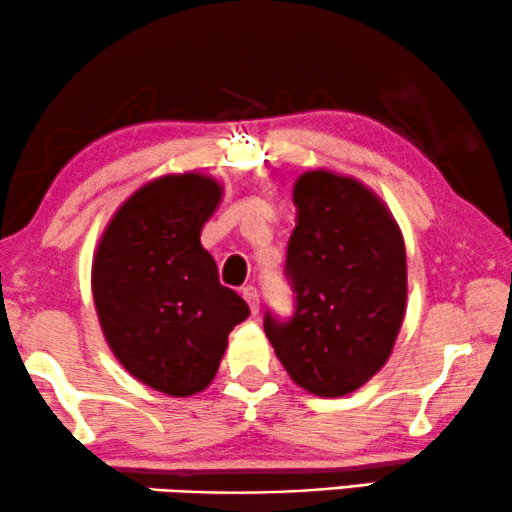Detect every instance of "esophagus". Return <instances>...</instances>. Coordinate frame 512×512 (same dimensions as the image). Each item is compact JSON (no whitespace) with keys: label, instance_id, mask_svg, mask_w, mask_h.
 Here are the masks:
<instances>
[{"label":"esophagus","instance_id":"34e87169","mask_svg":"<svg viewBox=\"0 0 512 512\" xmlns=\"http://www.w3.org/2000/svg\"><path fill=\"white\" fill-rule=\"evenodd\" d=\"M241 294H243V299L248 301L250 311L259 313V292H257V287H255V285H246V287H243V290H241Z\"/></svg>","mask_w":512,"mask_h":512}]
</instances>
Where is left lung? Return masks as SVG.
<instances>
[{"label":"left lung","instance_id":"1","mask_svg":"<svg viewBox=\"0 0 512 512\" xmlns=\"http://www.w3.org/2000/svg\"><path fill=\"white\" fill-rule=\"evenodd\" d=\"M297 225L285 278L294 313H264L290 378L318 397H343L383 369L406 313V246L397 222L355 178L306 171L294 183Z\"/></svg>","mask_w":512,"mask_h":512}]
</instances>
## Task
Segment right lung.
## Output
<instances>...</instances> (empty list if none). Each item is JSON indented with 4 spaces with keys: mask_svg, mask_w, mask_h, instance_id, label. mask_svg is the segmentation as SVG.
I'll return each instance as SVG.
<instances>
[{
    "mask_svg": "<svg viewBox=\"0 0 512 512\" xmlns=\"http://www.w3.org/2000/svg\"><path fill=\"white\" fill-rule=\"evenodd\" d=\"M222 187L201 174L136 190L99 241L92 294L113 355L136 380L171 397L204 390L248 304L220 285L201 227Z\"/></svg>",
    "mask_w": 512,
    "mask_h": 512,
    "instance_id": "right-lung-1",
    "label": "right lung"
}]
</instances>
